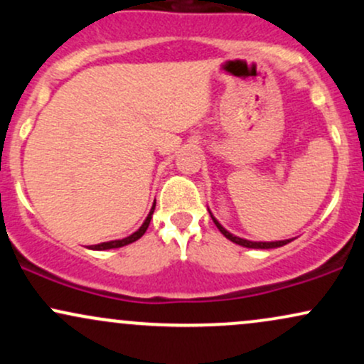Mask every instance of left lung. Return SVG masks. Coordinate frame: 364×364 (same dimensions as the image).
Here are the masks:
<instances>
[{
	"instance_id": "left-lung-1",
	"label": "left lung",
	"mask_w": 364,
	"mask_h": 364,
	"mask_svg": "<svg viewBox=\"0 0 364 364\" xmlns=\"http://www.w3.org/2000/svg\"><path fill=\"white\" fill-rule=\"evenodd\" d=\"M208 212H210V210H208ZM210 217H212V220H214V224L217 225V229H219V231L223 232V235H224L225 237H228V240H231L232 243H236V245H240V246H245V248H257V250L281 248V246L291 243V241L294 240V237H292V240H281V241H250V240H245V237H240V236L231 235V232H229L228 229H225L224 225L220 224L219 220H217L214 215H212V212H210Z\"/></svg>"
}]
</instances>
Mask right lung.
Masks as SVG:
<instances>
[{"label":"right lung","mask_w":364,"mask_h":364,"mask_svg":"<svg viewBox=\"0 0 364 364\" xmlns=\"http://www.w3.org/2000/svg\"><path fill=\"white\" fill-rule=\"evenodd\" d=\"M154 208H156V202H154L152 208H150L149 215L145 217L144 224H141L140 228L136 229L135 232H133V235L123 237V240H112V241H104V243H99V245H92V246H89V250H97V252H102V250L121 248V246H127V245H129V243H133V241L140 240V237L145 235V231H147V228H149V224H150V219H152V214H154Z\"/></svg>","instance_id":"right-lung-1"}]
</instances>
